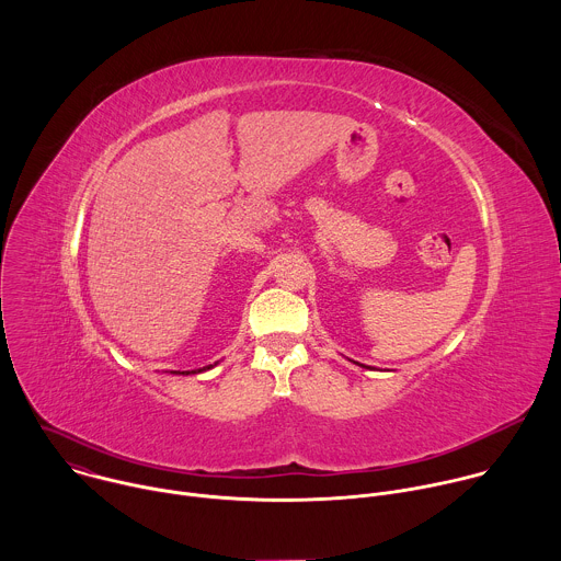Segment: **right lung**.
Listing matches in <instances>:
<instances>
[{
  "mask_svg": "<svg viewBox=\"0 0 561 561\" xmlns=\"http://www.w3.org/2000/svg\"><path fill=\"white\" fill-rule=\"evenodd\" d=\"M213 366H204V368H197V370H182V375H191V373H202V370H208ZM173 373H180V370H173Z\"/></svg>",
  "mask_w": 561,
  "mask_h": 561,
  "instance_id": "add662e5",
  "label": "right lung"
}]
</instances>
